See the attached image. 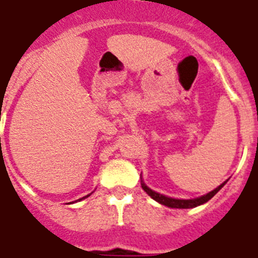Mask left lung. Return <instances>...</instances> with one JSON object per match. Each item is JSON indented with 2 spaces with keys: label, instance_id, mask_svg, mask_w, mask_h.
Masks as SVG:
<instances>
[{
  "label": "left lung",
  "instance_id": "left-lung-1",
  "mask_svg": "<svg viewBox=\"0 0 258 258\" xmlns=\"http://www.w3.org/2000/svg\"><path fill=\"white\" fill-rule=\"evenodd\" d=\"M225 182L223 183V184H220L219 187H216L214 191H211V192H208L207 195H203V197L201 198H197V199H188V201H184V199H174V198H169V197H165V195H162V194H158L155 192V191L150 190L146 184H145L144 182L141 180V186L142 188H144L146 192L150 195V197L154 199L155 202H158V203L163 204V206H166V207H170V208H194V207H198V206H201V204L206 203V202H208L212 197H215L216 194L219 192V190H220L221 187L224 186Z\"/></svg>",
  "mask_w": 258,
  "mask_h": 258
}]
</instances>
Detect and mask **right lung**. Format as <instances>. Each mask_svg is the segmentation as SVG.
<instances>
[{
    "mask_svg": "<svg viewBox=\"0 0 258 258\" xmlns=\"http://www.w3.org/2000/svg\"><path fill=\"white\" fill-rule=\"evenodd\" d=\"M84 198H86V197H84ZM84 198H82V199H84Z\"/></svg>",
    "mask_w": 258,
    "mask_h": 258,
    "instance_id": "obj_1",
    "label": "right lung"
}]
</instances>
